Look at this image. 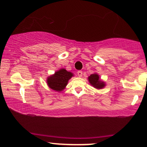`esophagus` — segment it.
<instances>
[{"label":"esophagus","instance_id":"esophagus-1","mask_svg":"<svg viewBox=\"0 0 147 147\" xmlns=\"http://www.w3.org/2000/svg\"><path fill=\"white\" fill-rule=\"evenodd\" d=\"M82 75H83V73H82V71H81V70H79V71L77 72V75L79 76V77H82Z\"/></svg>","mask_w":147,"mask_h":147}]
</instances>
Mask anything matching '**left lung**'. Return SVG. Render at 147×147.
<instances>
[{
    "mask_svg": "<svg viewBox=\"0 0 147 147\" xmlns=\"http://www.w3.org/2000/svg\"><path fill=\"white\" fill-rule=\"evenodd\" d=\"M89 83L96 89H102L106 86V83L102 81L97 73H93L88 77Z\"/></svg>",
    "mask_w": 147,
    "mask_h": 147,
    "instance_id": "1",
    "label": "left lung"
}]
</instances>
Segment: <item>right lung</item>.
Segmentation results:
<instances>
[{"label": "right lung", "mask_w": 147, "mask_h": 147, "mask_svg": "<svg viewBox=\"0 0 147 147\" xmlns=\"http://www.w3.org/2000/svg\"><path fill=\"white\" fill-rule=\"evenodd\" d=\"M73 73L67 71L65 68H61L53 75L48 76L47 78V84L52 90L61 92L66 87L68 81L73 77Z\"/></svg>", "instance_id": "add662e5"}]
</instances>
